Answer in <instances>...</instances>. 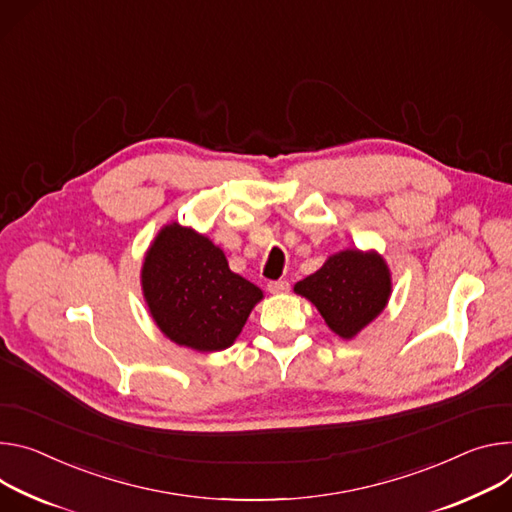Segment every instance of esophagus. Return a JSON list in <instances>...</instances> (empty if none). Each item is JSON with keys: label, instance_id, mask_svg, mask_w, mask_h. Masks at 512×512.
Wrapping results in <instances>:
<instances>
[{"label": "esophagus", "instance_id": "obj_1", "mask_svg": "<svg viewBox=\"0 0 512 512\" xmlns=\"http://www.w3.org/2000/svg\"><path fill=\"white\" fill-rule=\"evenodd\" d=\"M267 290H269L271 294H284V292H288V290H290V284H288L286 280L269 282V284H267Z\"/></svg>", "mask_w": 512, "mask_h": 512}]
</instances>
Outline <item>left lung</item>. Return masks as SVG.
I'll use <instances>...</instances> for the list:
<instances>
[{"mask_svg":"<svg viewBox=\"0 0 512 512\" xmlns=\"http://www.w3.org/2000/svg\"><path fill=\"white\" fill-rule=\"evenodd\" d=\"M294 292L316 306L327 327L349 341L374 322L392 296V271L376 251L345 249L329 255Z\"/></svg>","mask_w":512,"mask_h":512,"instance_id":"left-lung-1","label":"left lung"}]
</instances>
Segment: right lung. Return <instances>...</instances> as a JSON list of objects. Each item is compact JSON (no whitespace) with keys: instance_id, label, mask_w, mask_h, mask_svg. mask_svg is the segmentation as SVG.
Instances as JSON below:
<instances>
[{"instance_id":"1","label":"right lung","mask_w":512,"mask_h":512,"mask_svg":"<svg viewBox=\"0 0 512 512\" xmlns=\"http://www.w3.org/2000/svg\"><path fill=\"white\" fill-rule=\"evenodd\" d=\"M143 298L159 331L179 347L214 353L241 335L263 292L230 271L224 251L190 226L167 222L141 267Z\"/></svg>"}]
</instances>
